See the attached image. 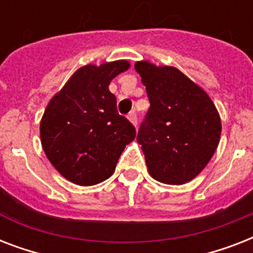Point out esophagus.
<instances>
[{"mask_svg": "<svg viewBox=\"0 0 253 253\" xmlns=\"http://www.w3.org/2000/svg\"><path fill=\"white\" fill-rule=\"evenodd\" d=\"M128 119H130V122L134 125V126H136V123H138V115H136V111L132 110L128 114Z\"/></svg>", "mask_w": 253, "mask_h": 253, "instance_id": "34e87169", "label": "esophagus"}]
</instances>
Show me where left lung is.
I'll return each instance as SVG.
<instances>
[{"instance_id":"1","label":"left lung","mask_w":253,"mask_h":253,"mask_svg":"<svg viewBox=\"0 0 253 253\" xmlns=\"http://www.w3.org/2000/svg\"><path fill=\"white\" fill-rule=\"evenodd\" d=\"M151 106L139 127L148 172L164 184L193 180L208 166L220 139V118L206 91L173 67L138 61Z\"/></svg>"}]
</instances>
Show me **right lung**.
<instances>
[{"label": "right lung", "instance_id": "obj_1", "mask_svg": "<svg viewBox=\"0 0 253 253\" xmlns=\"http://www.w3.org/2000/svg\"><path fill=\"white\" fill-rule=\"evenodd\" d=\"M128 67L126 60L81 67L47 105L42 146L57 172L73 184L89 186L109 178L135 139V127L118 114L109 90L110 81Z\"/></svg>", "mask_w": 253, "mask_h": 253}]
</instances>
